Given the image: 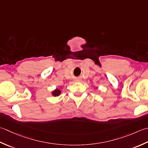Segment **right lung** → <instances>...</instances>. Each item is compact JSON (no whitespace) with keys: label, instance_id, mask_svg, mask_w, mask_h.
I'll use <instances>...</instances> for the list:
<instances>
[{"label":"right lung","instance_id":"right-lung-1","mask_svg":"<svg viewBox=\"0 0 148 148\" xmlns=\"http://www.w3.org/2000/svg\"><path fill=\"white\" fill-rule=\"evenodd\" d=\"M61 91H60L59 89H56L54 90V91H52V95L53 96H59L60 95V94H61Z\"/></svg>","mask_w":148,"mask_h":148}]
</instances>
